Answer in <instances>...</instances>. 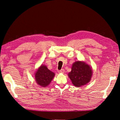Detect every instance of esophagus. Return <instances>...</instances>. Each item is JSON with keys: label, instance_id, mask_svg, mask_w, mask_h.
<instances>
[{"label": "esophagus", "instance_id": "1", "mask_svg": "<svg viewBox=\"0 0 120 120\" xmlns=\"http://www.w3.org/2000/svg\"><path fill=\"white\" fill-rule=\"evenodd\" d=\"M58 72H59V73H64V69H61V70L58 71Z\"/></svg>", "mask_w": 120, "mask_h": 120}]
</instances>
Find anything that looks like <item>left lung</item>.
<instances>
[{
	"mask_svg": "<svg viewBox=\"0 0 120 120\" xmlns=\"http://www.w3.org/2000/svg\"><path fill=\"white\" fill-rule=\"evenodd\" d=\"M92 70L88 64L84 62L77 61L72 64L71 71L68 74L75 86L79 87L88 83L91 79Z\"/></svg>",
	"mask_w": 120,
	"mask_h": 120,
	"instance_id": "obj_1",
	"label": "left lung"
}]
</instances>
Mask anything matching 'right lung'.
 Segmentation results:
<instances>
[{"mask_svg":"<svg viewBox=\"0 0 120 120\" xmlns=\"http://www.w3.org/2000/svg\"><path fill=\"white\" fill-rule=\"evenodd\" d=\"M54 76V73L49 71L45 66L41 65L35 72V79L38 85L45 87L50 83Z\"/></svg>","mask_w":120,"mask_h":120,"instance_id":"obj_1","label":"right lung"}]
</instances>
